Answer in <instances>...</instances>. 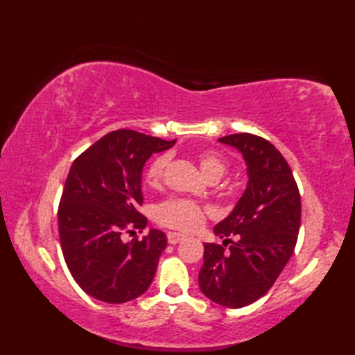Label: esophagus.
I'll return each mask as SVG.
<instances>
[{"label":"esophagus","instance_id":"1","mask_svg":"<svg viewBox=\"0 0 355 355\" xmlns=\"http://www.w3.org/2000/svg\"><path fill=\"white\" fill-rule=\"evenodd\" d=\"M183 239H184V236L180 235V233H175V232H169L168 233V243L172 244V245L178 244L180 241H183Z\"/></svg>","mask_w":355,"mask_h":355}]
</instances>
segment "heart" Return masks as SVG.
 <instances>
[{
    "label": "heart",
    "mask_w": 355,
    "mask_h": 355,
    "mask_svg": "<svg viewBox=\"0 0 355 355\" xmlns=\"http://www.w3.org/2000/svg\"><path fill=\"white\" fill-rule=\"evenodd\" d=\"M198 162L202 173H205L209 180L221 178L225 169H227V163H225L224 158L218 153H215V150H201L198 154ZM168 163V155H158L148 164L145 172V180L148 186L157 187L162 183ZM209 214V207L201 206L198 202L184 198H171L157 206L155 221L169 229L182 232H195L205 224Z\"/></svg>",
    "instance_id": "b5f03b06"
}]
</instances>
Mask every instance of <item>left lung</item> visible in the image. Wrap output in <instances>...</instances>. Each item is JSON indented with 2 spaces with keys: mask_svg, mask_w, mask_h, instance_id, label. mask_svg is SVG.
Masks as SVG:
<instances>
[{
  "mask_svg": "<svg viewBox=\"0 0 355 355\" xmlns=\"http://www.w3.org/2000/svg\"><path fill=\"white\" fill-rule=\"evenodd\" d=\"M218 140L243 154L248 183L232 214L215 225L223 245L205 244L198 284L215 304L243 308L262 297L290 261L300 227V195L288 163L268 140L248 132Z\"/></svg>",
  "mask_w": 355,
  "mask_h": 355,
  "instance_id": "8db88e82",
  "label": "left lung"
}]
</instances>
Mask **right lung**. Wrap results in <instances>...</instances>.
Masks as SVG:
<instances>
[{
  "label": "right lung",
  "instance_id": "add662e5",
  "mask_svg": "<svg viewBox=\"0 0 355 355\" xmlns=\"http://www.w3.org/2000/svg\"><path fill=\"white\" fill-rule=\"evenodd\" d=\"M173 143L117 130L73 162L58 209L59 239L73 279L92 297L130 302L153 282L166 235L150 229L141 239L123 243L122 233L146 227L137 210L143 205V166Z\"/></svg>",
  "mask_w": 355,
  "mask_h": 355
}]
</instances>
